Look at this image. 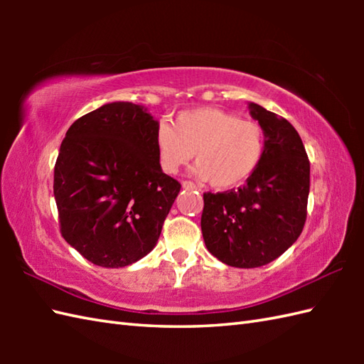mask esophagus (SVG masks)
<instances>
[{"label":"esophagus","mask_w":364,"mask_h":364,"mask_svg":"<svg viewBox=\"0 0 364 364\" xmlns=\"http://www.w3.org/2000/svg\"><path fill=\"white\" fill-rule=\"evenodd\" d=\"M181 184H183V188H184V189H191V191H192V189H197L196 184L192 183V181H188V180H186V181H183Z\"/></svg>","instance_id":"obj_1"}]
</instances>
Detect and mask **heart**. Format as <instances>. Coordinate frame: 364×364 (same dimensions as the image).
Here are the masks:
<instances>
[{"label":"heart","mask_w":364,"mask_h":364,"mask_svg":"<svg viewBox=\"0 0 364 364\" xmlns=\"http://www.w3.org/2000/svg\"><path fill=\"white\" fill-rule=\"evenodd\" d=\"M264 129L219 107H197L176 115L173 127L161 122L156 129L159 166L176 173L196 153V173L215 189L239 186L262 159Z\"/></svg>","instance_id":"1"}]
</instances>
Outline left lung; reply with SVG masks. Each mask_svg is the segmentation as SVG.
Instances as JSON below:
<instances>
[{
	"instance_id": "obj_1",
	"label": "left lung",
	"mask_w": 364,
	"mask_h": 364,
	"mask_svg": "<svg viewBox=\"0 0 364 364\" xmlns=\"http://www.w3.org/2000/svg\"><path fill=\"white\" fill-rule=\"evenodd\" d=\"M250 114L264 129V154L242 188L205 192L202 233L215 258L259 267L297 241L306 220L310 159L291 123L259 105Z\"/></svg>"
}]
</instances>
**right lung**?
<instances>
[{
	"mask_svg": "<svg viewBox=\"0 0 364 364\" xmlns=\"http://www.w3.org/2000/svg\"><path fill=\"white\" fill-rule=\"evenodd\" d=\"M158 122L115 102L68 128L54 164L60 235L102 267H125L158 242L181 184L161 170Z\"/></svg>",
	"mask_w": 364,
	"mask_h": 364,
	"instance_id": "add662e5",
	"label": "right lung"
}]
</instances>
